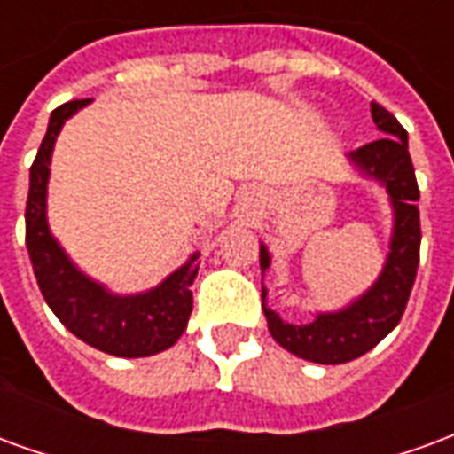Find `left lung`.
<instances>
[{
	"label": "left lung",
	"instance_id": "1",
	"mask_svg": "<svg viewBox=\"0 0 454 454\" xmlns=\"http://www.w3.org/2000/svg\"><path fill=\"white\" fill-rule=\"evenodd\" d=\"M372 119L381 137L362 149L349 151V166L366 178L379 183L391 205V239L387 262L376 281L364 294L356 295L345 308L320 310L313 323H286L281 315L266 305L269 291L262 286V308L271 337L286 352L315 364H345L374 349L394 330L406 310L413 288L420 252V220H418L416 170L408 153V134L398 119L372 102ZM262 271L271 266V252L262 242L259 252Z\"/></svg>",
	"mask_w": 454,
	"mask_h": 454
}]
</instances>
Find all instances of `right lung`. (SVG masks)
Masks as SVG:
<instances>
[{
  "mask_svg": "<svg viewBox=\"0 0 454 454\" xmlns=\"http://www.w3.org/2000/svg\"><path fill=\"white\" fill-rule=\"evenodd\" d=\"M92 99H75L51 112L46 137L31 166L27 200V249L48 308L85 345L114 356L159 355L178 342L192 313L191 286L200 252L141 294H114L80 271L48 227V178L63 124Z\"/></svg>",
  "mask_w": 454,
  "mask_h": 454,
  "instance_id": "right-lung-1",
  "label": "right lung"
}]
</instances>
